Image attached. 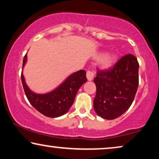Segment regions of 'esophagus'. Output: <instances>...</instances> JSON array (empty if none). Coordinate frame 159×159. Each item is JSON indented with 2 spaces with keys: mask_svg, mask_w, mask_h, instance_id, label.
<instances>
[{
  "mask_svg": "<svg viewBox=\"0 0 159 159\" xmlns=\"http://www.w3.org/2000/svg\"><path fill=\"white\" fill-rule=\"evenodd\" d=\"M87 79H88V81H92L94 78V73L91 71H87Z\"/></svg>",
  "mask_w": 159,
  "mask_h": 159,
  "instance_id": "obj_1",
  "label": "esophagus"
}]
</instances>
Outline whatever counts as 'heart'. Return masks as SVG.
<instances>
[{"label": "heart", "mask_w": 159, "mask_h": 159, "mask_svg": "<svg viewBox=\"0 0 159 159\" xmlns=\"http://www.w3.org/2000/svg\"><path fill=\"white\" fill-rule=\"evenodd\" d=\"M100 61V66L102 69H108L112 67L116 61V57L114 54H106L104 56V53H100L96 56L97 59L101 58Z\"/></svg>", "instance_id": "b5f03b06"}]
</instances>
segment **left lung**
<instances>
[{
  "label": "left lung",
  "mask_w": 159,
  "mask_h": 159,
  "mask_svg": "<svg viewBox=\"0 0 159 159\" xmlns=\"http://www.w3.org/2000/svg\"><path fill=\"white\" fill-rule=\"evenodd\" d=\"M138 69L135 56L127 54L113 68L97 71L94 78L96 95L93 107L98 116L112 120L127 111L138 88Z\"/></svg>",
  "instance_id": "1"
}]
</instances>
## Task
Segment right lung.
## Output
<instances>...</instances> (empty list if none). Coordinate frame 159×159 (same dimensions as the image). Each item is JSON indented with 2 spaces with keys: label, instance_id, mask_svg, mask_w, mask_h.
Segmentation results:
<instances>
[{
  "label": "right lung",
  "instance_id": "1",
  "mask_svg": "<svg viewBox=\"0 0 159 159\" xmlns=\"http://www.w3.org/2000/svg\"><path fill=\"white\" fill-rule=\"evenodd\" d=\"M27 60L26 54L23 59L22 69ZM21 78L26 96L31 105L44 116L51 118L63 116L68 111L72 106L77 91L87 82L86 71L80 70L69 75L59 86L51 92L40 94L30 90L26 83L23 73H21Z\"/></svg>",
  "mask_w": 159,
  "mask_h": 159
}]
</instances>
